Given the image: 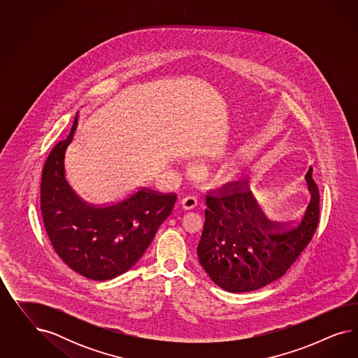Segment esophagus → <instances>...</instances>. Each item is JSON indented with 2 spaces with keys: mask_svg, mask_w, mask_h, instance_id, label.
Wrapping results in <instances>:
<instances>
[{
  "mask_svg": "<svg viewBox=\"0 0 358 358\" xmlns=\"http://www.w3.org/2000/svg\"><path fill=\"white\" fill-rule=\"evenodd\" d=\"M198 205V198L195 195H187L181 201V207L185 210H193Z\"/></svg>",
  "mask_w": 358,
  "mask_h": 358,
  "instance_id": "esophagus-1",
  "label": "esophagus"
}]
</instances>
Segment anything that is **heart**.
Masks as SVG:
<instances>
[{
	"instance_id": "1",
	"label": "heart",
	"mask_w": 358,
	"mask_h": 358,
	"mask_svg": "<svg viewBox=\"0 0 358 358\" xmlns=\"http://www.w3.org/2000/svg\"><path fill=\"white\" fill-rule=\"evenodd\" d=\"M238 172H241V164H235V165H231V166H229L228 176H236Z\"/></svg>"
}]
</instances>
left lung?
<instances>
[{
	"label": "left lung",
	"mask_w": 358,
	"mask_h": 358,
	"mask_svg": "<svg viewBox=\"0 0 358 358\" xmlns=\"http://www.w3.org/2000/svg\"><path fill=\"white\" fill-rule=\"evenodd\" d=\"M310 198L298 220L266 219L248 187L229 185L206 196L198 259L211 281L229 293L253 292L281 278L301 256L319 223V189L306 173Z\"/></svg>",
	"instance_id": "left-lung-1"
}]
</instances>
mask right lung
I'll return each mask as SVG.
<instances>
[{
    "label": "right lung",
    "instance_id": "right-lung-1",
    "mask_svg": "<svg viewBox=\"0 0 358 358\" xmlns=\"http://www.w3.org/2000/svg\"><path fill=\"white\" fill-rule=\"evenodd\" d=\"M66 139L50 152L42 172L41 211L55 252L78 274L111 280L141 259L159 227L173 211L177 194L138 187L101 205L77 194L65 178Z\"/></svg>",
    "mask_w": 358,
    "mask_h": 358
}]
</instances>
